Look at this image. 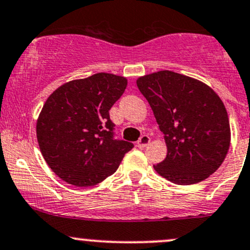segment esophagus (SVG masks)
Instances as JSON below:
<instances>
[{
    "label": "esophagus",
    "instance_id": "1",
    "mask_svg": "<svg viewBox=\"0 0 250 250\" xmlns=\"http://www.w3.org/2000/svg\"><path fill=\"white\" fill-rule=\"evenodd\" d=\"M149 143H150V137H149L148 135H143L141 136L140 140L137 141V146L138 148H144V146H148Z\"/></svg>",
    "mask_w": 250,
    "mask_h": 250
}]
</instances>
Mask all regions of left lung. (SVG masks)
Instances as JSON below:
<instances>
[{
	"instance_id": "8db88e82",
	"label": "left lung",
	"mask_w": 250,
	"mask_h": 250,
	"mask_svg": "<svg viewBox=\"0 0 250 250\" xmlns=\"http://www.w3.org/2000/svg\"><path fill=\"white\" fill-rule=\"evenodd\" d=\"M165 135L167 155L154 166L178 185L195 184L214 173L230 146V124L220 97L201 82L172 71L137 79Z\"/></svg>"
}]
</instances>
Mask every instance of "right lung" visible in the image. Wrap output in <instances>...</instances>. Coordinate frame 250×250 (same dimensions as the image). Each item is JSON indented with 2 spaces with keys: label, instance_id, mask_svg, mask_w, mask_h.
<instances>
[{
  "label": "right lung",
  "instance_id": "add662e5",
  "mask_svg": "<svg viewBox=\"0 0 250 250\" xmlns=\"http://www.w3.org/2000/svg\"><path fill=\"white\" fill-rule=\"evenodd\" d=\"M124 77L96 73L56 89L37 120V141L56 176L76 187L114 173L133 144L117 140L109 109L124 94Z\"/></svg>",
  "mask_w": 250,
  "mask_h": 250
}]
</instances>
